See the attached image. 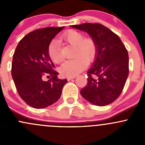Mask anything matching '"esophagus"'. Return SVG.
Wrapping results in <instances>:
<instances>
[{
  "mask_svg": "<svg viewBox=\"0 0 145 145\" xmlns=\"http://www.w3.org/2000/svg\"><path fill=\"white\" fill-rule=\"evenodd\" d=\"M76 76H73V77H67V80L68 81H71V79H74V78H75Z\"/></svg>",
  "mask_w": 145,
  "mask_h": 145,
  "instance_id": "1",
  "label": "esophagus"
}]
</instances>
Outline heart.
I'll return each mask as SVG.
<instances>
[{
    "label": "heart",
    "mask_w": 145,
    "mask_h": 145,
    "mask_svg": "<svg viewBox=\"0 0 145 145\" xmlns=\"http://www.w3.org/2000/svg\"><path fill=\"white\" fill-rule=\"evenodd\" d=\"M63 38L70 44L75 45V55L77 57L64 62L59 68V72L64 76H76L86 68L88 62L86 59L91 61L94 58L97 49L95 41L90 37L84 38L81 32L73 29L64 32ZM48 52L50 58L55 63H59L63 59L60 41L57 39H53L50 43Z\"/></svg>",
    "instance_id": "heart-1"
}]
</instances>
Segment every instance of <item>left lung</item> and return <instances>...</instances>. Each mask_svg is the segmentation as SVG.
I'll use <instances>...</instances> for the list:
<instances>
[{"label":"left lung","instance_id":"obj_1","mask_svg":"<svg viewBox=\"0 0 145 145\" xmlns=\"http://www.w3.org/2000/svg\"><path fill=\"white\" fill-rule=\"evenodd\" d=\"M71 27L86 31L95 41L96 55L88 71V83L82 97L97 106L112 103L119 97L129 74V58L125 45L116 33L98 23Z\"/></svg>","mask_w":145,"mask_h":145}]
</instances>
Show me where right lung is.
Here are the masks:
<instances>
[{"label":"right lung","instance_id":"1","mask_svg":"<svg viewBox=\"0 0 145 145\" xmlns=\"http://www.w3.org/2000/svg\"><path fill=\"white\" fill-rule=\"evenodd\" d=\"M62 27H45L26 35L13 55L12 76L19 95L29 106L43 109L55 103L62 95L67 79H59V73L48 55V45ZM43 76H50L48 82Z\"/></svg>","mask_w":145,"mask_h":145}]
</instances>
